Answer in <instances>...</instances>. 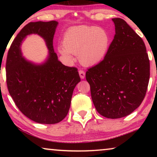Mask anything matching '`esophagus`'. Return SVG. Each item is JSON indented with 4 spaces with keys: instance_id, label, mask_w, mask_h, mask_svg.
Returning <instances> with one entry per match:
<instances>
[{
    "instance_id": "34e87169",
    "label": "esophagus",
    "mask_w": 157,
    "mask_h": 157,
    "mask_svg": "<svg viewBox=\"0 0 157 157\" xmlns=\"http://www.w3.org/2000/svg\"><path fill=\"white\" fill-rule=\"evenodd\" d=\"M78 73H79V76H80L81 78L83 79V78H85V75H86V74H85L84 71H83V70H79V71H78Z\"/></svg>"
}]
</instances>
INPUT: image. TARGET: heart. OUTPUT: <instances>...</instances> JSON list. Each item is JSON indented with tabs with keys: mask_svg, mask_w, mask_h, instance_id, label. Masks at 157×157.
<instances>
[{
	"mask_svg": "<svg viewBox=\"0 0 157 157\" xmlns=\"http://www.w3.org/2000/svg\"><path fill=\"white\" fill-rule=\"evenodd\" d=\"M109 38L105 30L95 26L78 25L70 28L64 34L60 52L68 60L71 54H78V61L84 66L99 63L106 55Z\"/></svg>",
	"mask_w": 157,
	"mask_h": 157,
	"instance_id": "b5f03b06",
	"label": "heart"
}]
</instances>
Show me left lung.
<instances>
[{
    "instance_id": "obj_1",
    "label": "left lung",
    "mask_w": 157,
    "mask_h": 157,
    "mask_svg": "<svg viewBox=\"0 0 157 157\" xmlns=\"http://www.w3.org/2000/svg\"><path fill=\"white\" fill-rule=\"evenodd\" d=\"M115 35L101 61L88 68L86 78L96 111L119 119L132 113L145 97L150 63L142 38L123 19L112 18Z\"/></svg>"
}]
</instances>
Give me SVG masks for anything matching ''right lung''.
Returning <instances> with one entry per match:
<instances>
[{
	"mask_svg": "<svg viewBox=\"0 0 157 157\" xmlns=\"http://www.w3.org/2000/svg\"><path fill=\"white\" fill-rule=\"evenodd\" d=\"M57 25L55 21L28 23L12 42L6 59V83L10 95L25 117L39 124H56L66 117L73 91L81 81L77 68L62 64L53 50ZM31 33L38 34L47 42L49 57L42 65H34L21 56V42Z\"/></svg>",
	"mask_w": 157,
	"mask_h": 157,
	"instance_id": "obj_1",
	"label": "right lung"
}]
</instances>
